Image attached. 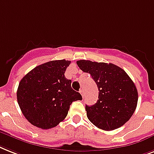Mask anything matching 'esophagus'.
<instances>
[{
	"instance_id": "esophagus-1",
	"label": "esophagus",
	"mask_w": 154,
	"mask_h": 154,
	"mask_svg": "<svg viewBox=\"0 0 154 154\" xmlns=\"http://www.w3.org/2000/svg\"><path fill=\"white\" fill-rule=\"evenodd\" d=\"M80 92H81V96H82V97H84V91H83V89L80 90Z\"/></svg>"
}]
</instances>
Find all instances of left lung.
Returning a JSON list of instances; mask_svg holds the SVG:
<instances>
[{"label": "left lung", "mask_w": 154, "mask_h": 154, "mask_svg": "<svg viewBox=\"0 0 154 154\" xmlns=\"http://www.w3.org/2000/svg\"><path fill=\"white\" fill-rule=\"evenodd\" d=\"M77 64L92 76L98 87L97 102L85 106L90 122L104 131H113L124 125L138 103V90L131 77L112 63L80 60Z\"/></svg>", "instance_id": "left-lung-1"}]
</instances>
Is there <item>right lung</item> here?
<instances>
[{"mask_svg":"<svg viewBox=\"0 0 154 154\" xmlns=\"http://www.w3.org/2000/svg\"><path fill=\"white\" fill-rule=\"evenodd\" d=\"M70 61L55 60L36 66L19 84L17 101L21 112L35 127L51 129L65 119L72 102L82 100L71 88L65 72Z\"/></svg>","mask_w":154,"mask_h":154,"instance_id":"1","label":"right lung"}]
</instances>
